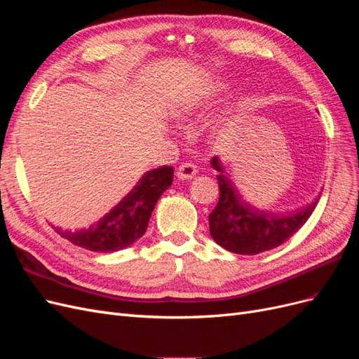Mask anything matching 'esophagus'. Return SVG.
<instances>
[{
	"mask_svg": "<svg viewBox=\"0 0 359 359\" xmlns=\"http://www.w3.org/2000/svg\"><path fill=\"white\" fill-rule=\"evenodd\" d=\"M198 166L194 163H182L178 169V178L180 180H191L196 177L198 173Z\"/></svg>",
	"mask_w": 359,
	"mask_h": 359,
	"instance_id": "obj_1",
	"label": "esophagus"
}]
</instances>
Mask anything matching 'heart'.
<instances>
[{
    "label": "heart",
    "mask_w": 359,
    "mask_h": 359,
    "mask_svg": "<svg viewBox=\"0 0 359 359\" xmlns=\"http://www.w3.org/2000/svg\"><path fill=\"white\" fill-rule=\"evenodd\" d=\"M223 86L224 83H220L219 88H223ZM198 107H199V103L187 97V99L181 100L175 107H173L172 114H173V118L178 119V121H189V119H191L194 114H196Z\"/></svg>",
    "instance_id": "b5f03b06"
}]
</instances>
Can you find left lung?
<instances>
[{
	"label": "left lung",
	"mask_w": 359,
	"mask_h": 359,
	"mask_svg": "<svg viewBox=\"0 0 359 359\" xmlns=\"http://www.w3.org/2000/svg\"><path fill=\"white\" fill-rule=\"evenodd\" d=\"M211 166L219 172L220 198L210 214V233L217 244L236 255H257L286 243L319 202L314 199L306 208L286 215L256 210L238 193L219 157L211 158Z\"/></svg>",
	"instance_id": "left-lung-1"
}]
</instances>
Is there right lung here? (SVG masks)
I'll list each match as a JSON object with an SVG mask.
<instances>
[{
	"label": "right lung",
	"instance_id": "right-lung-1",
	"mask_svg": "<svg viewBox=\"0 0 359 359\" xmlns=\"http://www.w3.org/2000/svg\"><path fill=\"white\" fill-rule=\"evenodd\" d=\"M172 180V166L148 170L121 202L88 229L57 232L72 244L97 253H111L132 245L145 233L151 212Z\"/></svg>",
	"mask_w": 359,
	"mask_h": 359
}]
</instances>
